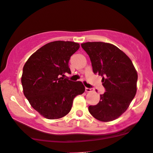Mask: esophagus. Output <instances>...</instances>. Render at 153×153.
Masks as SVG:
<instances>
[{
    "mask_svg": "<svg viewBox=\"0 0 153 153\" xmlns=\"http://www.w3.org/2000/svg\"><path fill=\"white\" fill-rule=\"evenodd\" d=\"M85 91L86 92H91V91H94V89L93 88H85Z\"/></svg>",
    "mask_w": 153,
    "mask_h": 153,
    "instance_id": "34e87169",
    "label": "esophagus"
}]
</instances>
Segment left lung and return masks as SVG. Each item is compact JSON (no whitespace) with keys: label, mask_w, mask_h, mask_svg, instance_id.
<instances>
[{"label":"left lung","mask_w":153,"mask_h":153,"mask_svg":"<svg viewBox=\"0 0 153 153\" xmlns=\"http://www.w3.org/2000/svg\"><path fill=\"white\" fill-rule=\"evenodd\" d=\"M81 46L89 56L94 73L102 76L106 89L100 95V102L88 107V111L100 121L115 120L126 112L135 97L137 70L130 58L111 43L86 42Z\"/></svg>","instance_id":"left-lung-1"}]
</instances>
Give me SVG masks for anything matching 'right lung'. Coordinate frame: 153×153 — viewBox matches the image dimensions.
Instances as JSON below:
<instances>
[{"mask_svg": "<svg viewBox=\"0 0 153 153\" xmlns=\"http://www.w3.org/2000/svg\"><path fill=\"white\" fill-rule=\"evenodd\" d=\"M79 48V43L73 41L50 42L25 64L21 78L23 93L30 105L47 119L68 115L74 98L85 91L82 82L63 78L64 73H71L69 60Z\"/></svg>", "mask_w": 153, "mask_h": 153, "instance_id": "add662e5", "label": "right lung"}]
</instances>
